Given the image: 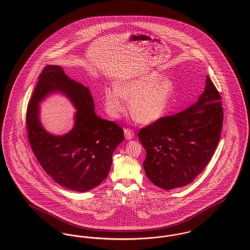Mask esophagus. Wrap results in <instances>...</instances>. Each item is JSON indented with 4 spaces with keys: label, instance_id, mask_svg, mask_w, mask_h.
Masks as SVG:
<instances>
[{
    "label": "esophagus",
    "instance_id": "esophagus-1",
    "mask_svg": "<svg viewBox=\"0 0 250 250\" xmlns=\"http://www.w3.org/2000/svg\"><path fill=\"white\" fill-rule=\"evenodd\" d=\"M125 137L126 140H132L134 138V132L129 128L125 129Z\"/></svg>",
    "mask_w": 250,
    "mask_h": 250
}]
</instances>
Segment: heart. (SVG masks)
<instances>
[{
  "label": "heart",
  "mask_w": 250,
  "mask_h": 250,
  "mask_svg": "<svg viewBox=\"0 0 250 250\" xmlns=\"http://www.w3.org/2000/svg\"><path fill=\"white\" fill-rule=\"evenodd\" d=\"M174 95V84L156 71L136 74L121 80L116 86L106 87L104 101L107 112L119 118L130 100L132 117L142 124L162 118Z\"/></svg>",
  "instance_id": "heart-1"
}]
</instances>
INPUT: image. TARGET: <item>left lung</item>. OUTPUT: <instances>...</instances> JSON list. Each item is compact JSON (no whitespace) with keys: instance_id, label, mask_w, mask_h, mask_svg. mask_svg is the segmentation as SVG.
Instances as JSON below:
<instances>
[{"instance_id":"obj_1","label":"left lung","mask_w":250,"mask_h":250,"mask_svg":"<svg viewBox=\"0 0 250 250\" xmlns=\"http://www.w3.org/2000/svg\"><path fill=\"white\" fill-rule=\"evenodd\" d=\"M205 83L196 103L138 133L146 151L145 173L165 190L190 184L210 162L219 143L223 125L221 97L208 76Z\"/></svg>"}]
</instances>
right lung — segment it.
<instances>
[{
	"label": "right lung",
	"instance_id": "right-lung-1",
	"mask_svg": "<svg viewBox=\"0 0 250 250\" xmlns=\"http://www.w3.org/2000/svg\"><path fill=\"white\" fill-rule=\"evenodd\" d=\"M38 79L26 114L32 150L60 186L78 192L91 190L107 178L113 152L124 141V130L95 114L88 87L70 79L62 66L47 65ZM54 92L65 95L77 109L72 130L63 135L48 133L40 121L39 104Z\"/></svg>",
	"mask_w": 250,
	"mask_h": 250
}]
</instances>
